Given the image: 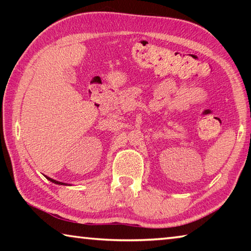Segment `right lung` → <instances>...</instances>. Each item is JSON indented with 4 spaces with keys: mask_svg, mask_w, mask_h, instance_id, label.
<instances>
[{
    "mask_svg": "<svg viewBox=\"0 0 251 251\" xmlns=\"http://www.w3.org/2000/svg\"><path fill=\"white\" fill-rule=\"evenodd\" d=\"M46 178H48V179H49L50 181H52V182H54V184H56V185H65V186H66L65 182L57 181V180H55V179H53V178H50V177H46Z\"/></svg>",
    "mask_w": 251,
    "mask_h": 251,
    "instance_id": "right-lung-1",
    "label": "right lung"
}]
</instances>
